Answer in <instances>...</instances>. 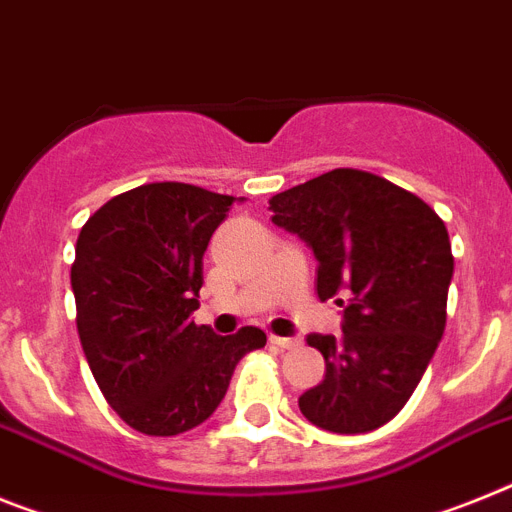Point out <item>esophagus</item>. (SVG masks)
Wrapping results in <instances>:
<instances>
[{"mask_svg":"<svg viewBox=\"0 0 512 512\" xmlns=\"http://www.w3.org/2000/svg\"><path fill=\"white\" fill-rule=\"evenodd\" d=\"M269 342L277 344V347L282 349H292V347H298L300 339L298 336H269Z\"/></svg>","mask_w":512,"mask_h":512,"instance_id":"esophagus-1","label":"esophagus"}]
</instances>
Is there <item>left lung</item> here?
<instances>
[{
    "label": "left lung",
    "mask_w": 512,
    "mask_h": 512,
    "mask_svg": "<svg viewBox=\"0 0 512 512\" xmlns=\"http://www.w3.org/2000/svg\"><path fill=\"white\" fill-rule=\"evenodd\" d=\"M269 209L316 256L318 298L344 308L342 334L308 336L326 375L300 396V412L339 435L386 425L443 339L453 279L443 220L419 196L352 168L292 186Z\"/></svg>",
    "instance_id": "1"
}]
</instances>
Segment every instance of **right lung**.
I'll use <instances>...</instances> for the list:
<instances>
[{
    "label": "right lung",
    "instance_id": "1",
    "mask_svg": "<svg viewBox=\"0 0 512 512\" xmlns=\"http://www.w3.org/2000/svg\"><path fill=\"white\" fill-rule=\"evenodd\" d=\"M233 202L191 183H144L80 230L72 292L82 349L113 412L144 435L202 425L240 357L266 344L256 326L217 336L191 321L204 251Z\"/></svg>",
    "mask_w": 512,
    "mask_h": 512
}]
</instances>
